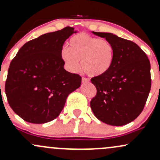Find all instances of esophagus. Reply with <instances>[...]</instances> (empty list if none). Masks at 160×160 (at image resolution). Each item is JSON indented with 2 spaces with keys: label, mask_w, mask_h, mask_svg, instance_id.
Segmentation results:
<instances>
[{
  "label": "esophagus",
  "mask_w": 160,
  "mask_h": 160,
  "mask_svg": "<svg viewBox=\"0 0 160 160\" xmlns=\"http://www.w3.org/2000/svg\"><path fill=\"white\" fill-rule=\"evenodd\" d=\"M82 82H89V79H88L86 78H82Z\"/></svg>",
  "instance_id": "obj_1"
}]
</instances>
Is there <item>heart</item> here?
Segmentation results:
<instances>
[{
  "label": "heart",
  "instance_id": "b5f03b06",
  "mask_svg": "<svg viewBox=\"0 0 160 160\" xmlns=\"http://www.w3.org/2000/svg\"><path fill=\"white\" fill-rule=\"evenodd\" d=\"M69 47H63L60 56L65 67L71 72L80 69L91 77L105 74L111 68L115 56L114 47L109 40L87 34H78L71 38Z\"/></svg>",
  "mask_w": 160,
  "mask_h": 160
}]
</instances>
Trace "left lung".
Returning a JSON list of instances; mask_svg holds the SVG:
<instances>
[{
    "label": "left lung",
    "mask_w": 160,
    "mask_h": 160,
    "mask_svg": "<svg viewBox=\"0 0 160 160\" xmlns=\"http://www.w3.org/2000/svg\"><path fill=\"white\" fill-rule=\"evenodd\" d=\"M113 44L115 56L105 74L91 79L97 89L90 106L95 117L111 126H123L144 109L151 87L150 64L146 53L131 40L111 33L94 32Z\"/></svg>",
    "instance_id": "left-lung-1"
}]
</instances>
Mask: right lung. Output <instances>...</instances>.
<instances>
[{
  "mask_svg": "<svg viewBox=\"0 0 160 160\" xmlns=\"http://www.w3.org/2000/svg\"><path fill=\"white\" fill-rule=\"evenodd\" d=\"M74 28L65 27L25 43L10 62L5 82L8 103L26 122L41 124L56 119L81 77L64 68L60 52Z\"/></svg>",
  "mask_w": 160,
  "mask_h": 160,
  "instance_id": "right-lung-1",
  "label": "right lung"
}]
</instances>
